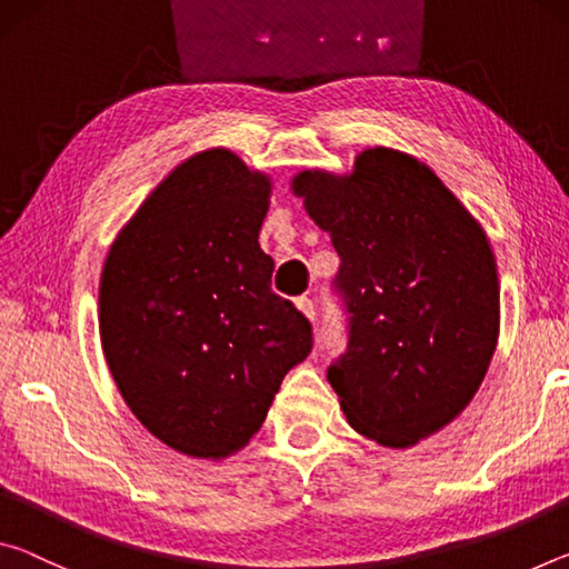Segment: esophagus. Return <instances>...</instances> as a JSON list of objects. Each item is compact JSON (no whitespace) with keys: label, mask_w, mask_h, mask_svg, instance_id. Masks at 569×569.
Here are the masks:
<instances>
[{"label":"esophagus","mask_w":569,"mask_h":569,"mask_svg":"<svg viewBox=\"0 0 569 569\" xmlns=\"http://www.w3.org/2000/svg\"><path fill=\"white\" fill-rule=\"evenodd\" d=\"M296 306H298V311L306 316V319L316 321V303H313V298H308V296L296 298Z\"/></svg>","instance_id":"1"}]
</instances>
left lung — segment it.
<instances>
[{
    "instance_id": "obj_1",
    "label": "left lung",
    "mask_w": 569,
    "mask_h": 569,
    "mask_svg": "<svg viewBox=\"0 0 569 569\" xmlns=\"http://www.w3.org/2000/svg\"><path fill=\"white\" fill-rule=\"evenodd\" d=\"M341 258L333 288L349 343L329 383L359 435L403 449L475 397L499 336V281L485 230L417 158L371 148L351 176L293 178Z\"/></svg>"
}]
</instances>
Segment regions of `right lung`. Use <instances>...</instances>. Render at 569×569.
I'll use <instances>...</instances> for the list:
<instances>
[{"mask_svg": "<svg viewBox=\"0 0 569 569\" xmlns=\"http://www.w3.org/2000/svg\"><path fill=\"white\" fill-rule=\"evenodd\" d=\"M271 182L230 150L170 172L120 230L100 278V339L130 411L188 457L220 459L261 429L313 346L271 291L258 246Z\"/></svg>", "mask_w": 569, "mask_h": 569, "instance_id": "add662e5", "label": "right lung"}]
</instances>
